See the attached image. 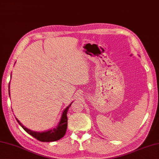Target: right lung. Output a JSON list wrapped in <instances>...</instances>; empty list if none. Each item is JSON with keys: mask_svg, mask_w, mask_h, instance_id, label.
I'll list each match as a JSON object with an SVG mask.
<instances>
[{"mask_svg": "<svg viewBox=\"0 0 159 159\" xmlns=\"http://www.w3.org/2000/svg\"><path fill=\"white\" fill-rule=\"evenodd\" d=\"M9 94L10 96L9 86ZM72 104V102L63 110L61 117V119L59 121L58 124H57V126L55 128H51V129H50L48 130H46L43 132H37V131L31 130L29 129V128H26L25 126H24L16 117V119L17 121L18 122V124L22 127L23 129L25 130L26 133H29L30 135L35 137V139H37L40 141H42V142H52V141L59 140L60 139H61L64 135H65V134L66 133L67 127V113Z\"/></svg>", "mask_w": 159, "mask_h": 159, "instance_id": "obj_1", "label": "right lung"}]
</instances>
